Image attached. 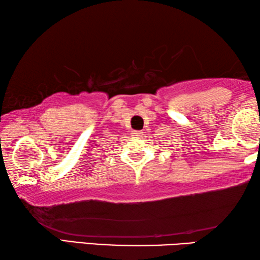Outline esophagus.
<instances>
[{"label": "esophagus", "instance_id": "34e87169", "mask_svg": "<svg viewBox=\"0 0 260 260\" xmlns=\"http://www.w3.org/2000/svg\"><path fill=\"white\" fill-rule=\"evenodd\" d=\"M132 135L138 136V138H141V136L143 135V132L142 131H133V132H132Z\"/></svg>", "mask_w": 260, "mask_h": 260}]
</instances>
